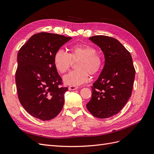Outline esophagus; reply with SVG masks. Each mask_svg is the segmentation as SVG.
Instances as JSON below:
<instances>
[{"label":"esophagus","instance_id":"obj_1","mask_svg":"<svg viewBox=\"0 0 154 154\" xmlns=\"http://www.w3.org/2000/svg\"><path fill=\"white\" fill-rule=\"evenodd\" d=\"M78 87H76V86H70L69 87V90L70 91H74V90H76L78 89Z\"/></svg>","mask_w":154,"mask_h":154}]
</instances>
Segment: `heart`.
<instances>
[{"instance_id": "b5f03b06", "label": "heart", "mask_w": 154, "mask_h": 154, "mask_svg": "<svg viewBox=\"0 0 154 154\" xmlns=\"http://www.w3.org/2000/svg\"><path fill=\"white\" fill-rule=\"evenodd\" d=\"M96 52V49L88 44L71 45L69 48V53L62 50H58L54 53V66L58 72L63 74L71 67L72 60H79L76 64L77 69L65 75L63 80L68 85H81L89 80V73H97L103 66L101 57Z\"/></svg>"}]
</instances>
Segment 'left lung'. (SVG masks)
Here are the masks:
<instances>
[{
    "instance_id": "1",
    "label": "left lung",
    "mask_w": 154,
    "mask_h": 154,
    "mask_svg": "<svg viewBox=\"0 0 154 154\" xmlns=\"http://www.w3.org/2000/svg\"><path fill=\"white\" fill-rule=\"evenodd\" d=\"M89 40L103 51L105 66L91 87L87 108L96 118H108L119 113L131 96L136 71L131 54L118 40L103 35Z\"/></svg>"
}]
</instances>
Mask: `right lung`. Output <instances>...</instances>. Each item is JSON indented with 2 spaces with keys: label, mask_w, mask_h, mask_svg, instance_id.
I'll list each match as a JSON object with an SVG mask.
<instances>
[{
  "label": "right lung",
  "mask_w": 154,
  "mask_h": 154,
  "mask_svg": "<svg viewBox=\"0 0 154 154\" xmlns=\"http://www.w3.org/2000/svg\"><path fill=\"white\" fill-rule=\"evenodd\" d=\"M71 39L49 32L32 35L20 49L15 81L20 103L33 117L52 119L62 110L64 94L62 79L53 63L54 53Z\"/></svg>",
  "instance_id": "add662e5"
}]
</instances>
